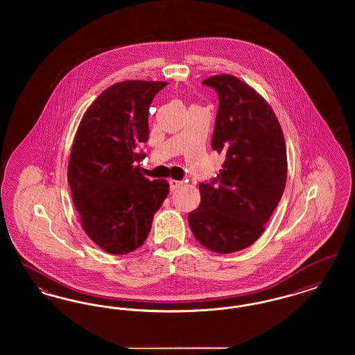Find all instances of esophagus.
Segmentation results:
<instances>
[{
  "mask_svg": "<svg viewBox=\"0 0 355 355\" xmlns=\"http://www.w3.org/2000/svg\"><path fill=\"white\" fill-rule=\"evenodd\" d=\"M169 185L170 190L174 191V190H177L180 186H182V182H181V181H175V180H170Z\"/></svg>",
  "mask_w": 355,
  "mask_h": 355,
  "instance_id": "obj_1",
  "label": "esophagus"
}]
</instances>
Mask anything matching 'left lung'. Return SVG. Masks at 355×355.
<instances>
[{
  "label": "left lung",
  "instance_id": "8db88e82",
  "mask_svg": "<svg viewBox=\"0 0 355 355\" xmlns=\"http://www.w3.org/2000/svg\"><path fill=\"white\" fill-rule=\"evenodd\" d=\"M202 84L218 96L211 148L226 158L216 178L200 184V207L187 220L206 249L236 253L261 236L284 194L286 145L269 103L250 86L230 74Z\"/></svg>",
  "mask_w": 355,
  "mask_h": 355
}]
</instances>
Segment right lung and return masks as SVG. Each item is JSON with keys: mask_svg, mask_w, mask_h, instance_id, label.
Listing matches in <instances>:
<instances>
[{"mask_svg": "<svg viewBox=\"0 0 355 355\" xmlns=\"http://www.w3.org/2000/svg\"><path fill=\"white\" fill-rule=\"evenodd\" d=\"M166 83L125 81L102 92L81 121L69 159L68 182L85 233L109 254L138 249L169 193L138 162L148 142L149 107Z\"/></svg>", "mask_w": 355, "mask_h": 355, "instance_id": "obj_1", "label": "right lung"}]
</instances>
